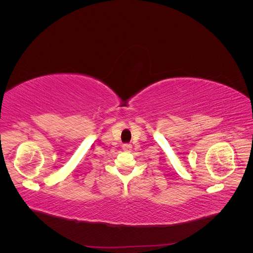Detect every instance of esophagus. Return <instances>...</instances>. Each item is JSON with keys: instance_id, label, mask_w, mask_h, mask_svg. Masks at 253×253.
Listing matches in <instances>:
<instances>
[{"instance_id": "esophagus-1", "label": "esophagus", "mask_w": 253, "mask_h": 253, "mask_svg": "<svg viewBox=\"0 0 253 253\" xmlns=\"http://www.w3.org/2000/svg\"><path fill=\"white\" fill-rule=\"evenodd\" d=\"M122 150L126 151V152H129L132 150V144H128V143L122 144Z\"/></svg>"}]
</instances>
